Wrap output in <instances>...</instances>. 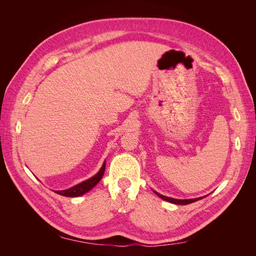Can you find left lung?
Instances as JSON below:
<instances>
[{
	"mask_svg": "<svg viewBox=\"0 0 256 256\" xmlns=\"http://www.w3.org/2000/svg\"><path fill=\"white\" fill-rule=\"evenodd\" d=\"M154 193H156V194L158 196H160L162 200H168V202L176 204V205H187V204H191L193 202H196V200H198L200 198H189V200H176V198H168V196H161L156 191H154Z\"/></svg>",
	"mask_w": 256,
	"mask_h": 256,
	"instance_id": "1",
	"label": "left lung"
}]
</instances>
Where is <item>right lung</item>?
I'll return each mask as SVG.
<instances>
[{"mask_svg":"<svg viewBox=\"0 0 256 256\" xmlns=\"http://www.w3.org/2000/svg\"><path fill=\"white\" fill-rule=\"evenodd\" d=\"M104 170H106V164H104L102 168H100V171L95 176L90 178V180H85L79 184H76L72 188H69V189L63 190V191H56V192L58 193V194H60L63 196H69V198L80 196L84 194V193L90 191L92 188H94L95 186L100 182V180H102L104 174Z\"/></svg>","mask_w":256,"mask_h":256,"instance_id":"add662e5","label":"right lung"}]
</instances>
